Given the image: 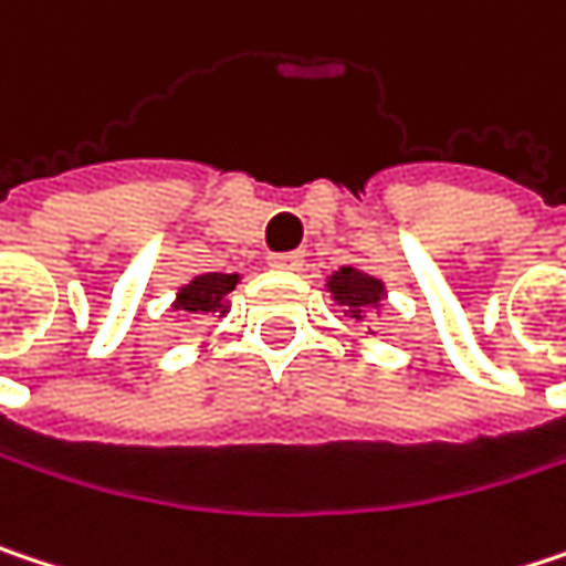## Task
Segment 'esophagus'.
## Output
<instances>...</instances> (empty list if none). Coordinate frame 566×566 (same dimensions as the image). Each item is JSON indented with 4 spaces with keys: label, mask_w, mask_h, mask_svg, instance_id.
<instances>
[{
    "label": "esophagus",
    "mask_w": 566,
    "mask_h": 566,
    "mask_svg": "<svg viewBox=\"0 0 566 566\" xmlns=\"http://www.w3.org/2000/svg\"><path fill=\"white\" fill-rule=\"evenodd\" d=\"M269 265L272 269H284V272H294V269L304 265V252L301 249H294V252H275V255H269Z\"/></svg>",
    "instance_id": "obj_1"
}]
</instances>
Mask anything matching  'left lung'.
I'll list each match as a JSON object with an SVG mask.
<instances>
[{"mask_svg": "<svg viewBox=\"0 0 566 566\" xmlns=\"http://www.w3.org/2000/svg\"><path fill=\"white\" fill-rule=\"evenodd\" d=\"M331 291L339 304H349L356 321H366V311L382 297V282H376L373 275H363L356 269H339L331 279Z\"/></svg>", "mask_w": 566, "mask_h": 566, "instance_id": "8db88e82", "label": "left lung"}]
</instances>
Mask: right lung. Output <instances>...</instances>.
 Masks as SVG:
<instances>
[{
    "label": "right lung",
    "instance_id": "obj_1",
    "mask_svg": "<svg viewBox=\"0 0 566 566\" xmlns=\"http://www.w3.org/2000/svg\"><path fill=\"white\" fill-rule=\"evenodd\" d=\"M235 282H239V275H220V272L200 275L187 287H180L175 307L187 311V314H210V311L227 314V294L235 287Z\"/></svg>",
    "mask_w": 566,
    "mask_h": 566
}]
</instances>
